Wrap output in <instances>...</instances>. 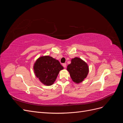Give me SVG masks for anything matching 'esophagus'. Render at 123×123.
Here are the masks:
<instances>
[{"label":"esophagus","mask_w":123,"mask_h":123,"mask_svg":"<svg viewBox=\"0 0 123 123\" xmlns=\"http://www.w3.org/2000/svg\"><path fill=\"white\" fill-rule=\"evenodd\" d=\"M62 66L64 67V68H66V66H67V64H66V63H64V64H62Z\"/></svg>","instance_id":"34e87169"}]
</instances>
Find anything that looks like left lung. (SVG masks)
<instances>
[{
	"label": "left lung",
	"instance_id": "8db88e82",
	"mask_svg": "<svg viewBox=\"0 0 123 123\" xmlns=\"http://www.w3.org/2000/svg\"><path fill=\"white\" fill-rule=\"evenodd\" d=\"M67 70L69 72L73 81L76 84L82 82L89 73L88 64L79 57L71 59V62L67 66Z\"/></svg>",
	"mask_w": 123,
	"mask_h": 123
}]
</instances>
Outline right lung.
Masks as SVG:
<instances>
[{
  "mask_svg": "<svg viewBox=\"0 0 123 123\" xmlns=\"http://www.w3.org/2000/svg\"><path fill=\"white\" fill-rule=\"evenodd\" d=\"M33 69L35 76L46 86L53 85L58 74L64 67L58 60L49 55L39 57L35 62Z\"/></svg>",
  "mask_w": 123,
  "mask_h": 123,
  "instance_id": "add662e5",
  "label": "right lung"
}]
</instances>
